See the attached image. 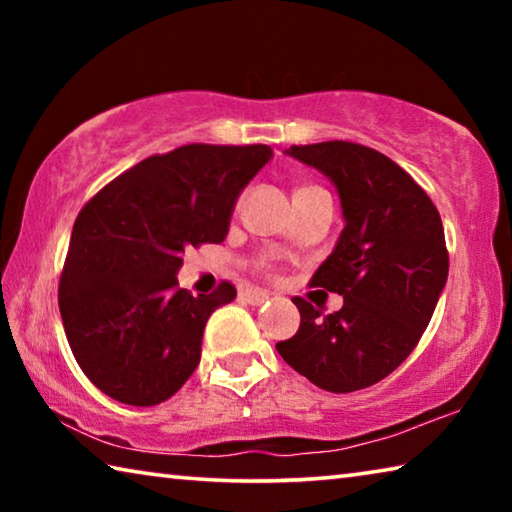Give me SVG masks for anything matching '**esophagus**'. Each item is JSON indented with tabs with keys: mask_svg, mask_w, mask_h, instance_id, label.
Returning a JSON list of instances; mask_svg holds the SVG:
<instances>
[{
	"mask_svg": "<svg viewBox=\"0 0 512 512\" xmlns=\"http://www.w3.org/2000/svg\"><path fill=\"white\" fill-rule=\"evenodd\" d=\"M241 300H246L248 305H253V307H259L268 300V293L262 289H244L241 291Z\"/></svg>",
	"mask_w": 512,
	"mask_h": 512,
	"instance_id": "esophagus-1",
	"label": "esophagus"
}]
</instances>
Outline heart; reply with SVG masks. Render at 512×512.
I'll return each mask as SVG.
<instances>
[{
  "label": "heart",
  "instance_id": "heart-1",
  "mask_svg": "<svg viewBox=\"0 0 512 512\" xmlns=\"http://www.w3.org/2000/svg\"><path fill=\"white\" fill-rule=\"evenodd\" d=\"M305 189H314V187H300L298 192H305ZM262 266H268V264H266V262H262Z\"/></svg>",
  "mask_w": 512,
  "mask_h": 512
}]
</instances>
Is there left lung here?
Listing matches in <instances>:
<instances>
[{
    "mask_svg": "<svg viewBox=\"0 0 512 512\" xmlns=\"http://www.w3.org/2000/svg\"><path fill=\"white\" fill-rule=\"evenodd\" d=\"M284 153L339 192L345 225L311 284L339 293L343 307L323 314L293 298L300 327L275 348L323 391H361L391 375L429 325L449 271L443 221L409 173L368 146L334 140Z\"/></svg>",
    "mask_w": 512,
    "mask_h": 512,
    "instance_id": "left-lung-1",
    "label": "left lung"
}]
</instances>
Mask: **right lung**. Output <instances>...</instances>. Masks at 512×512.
<instances>
[{
    "label": "right lung",
    "mask_w": 512,
    "mask_h": 512,
    "mask_svg": "<svg viewBox=\"0 0 512 512\" xmlns=\"http://www.w3.org/2000/svg\"><path fill=\"white\" fill-rule=\"evenodd\" d=\"M271 146L187 144L112 180L76 216L58 307L76 361L101 393L131 406L169 400L201 361L207 318L235 300L178 289L189 246L221 244Z\"/></svg>",
    "instance_id": "1"
}]
</instances>
